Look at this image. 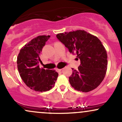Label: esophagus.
I'll use <instances>...</instances> for the list:
<instances>
[{"mask_svg": "<svg viewBox=\"0 0 122 122\" xmlns=\"http://www.w3.org/2000/svg\"><path fill=\"white\" fill-rule=\"evenodd\" d=\"M62 69H58V68H57V71H58V72H60V71H62Z\"/></svg>", "mask_w": 122, "mask_h": 122, "instance_id": "1", "label": "esophagus"}]
</instances>
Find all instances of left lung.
I'll return each instance as SVG.
<instances>
[{
  "instance_id": "8db88e82",
  "label": "left lung",
  "mask_w": 122,
  "mask_h": 122,
  "mask_svg": "<svg viewBox=\"0 0 122 122\" xmlns=\"http://www.w3.org/2000/svg\"><path fill=\"white\" fill-rule=\"evenodd\" d=\"M57 38L69 52L80 60L77 70L72 69L71 86L82 92L95 89L103 81L107 69V51L97 37L84 30L60 33Z\"/></svg>"
}]
</instances>
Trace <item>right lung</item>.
Here are the masks:
<instances>
[{"label": "right lung", "mask_w": 122, "mask_h": 122, "mask_svg": "<svg viewBox=\"0 0 122 122\" xmlns=\"http://www.w3.org/2000/svg\"><path fill=\"white\" fill-rule=\"evenodd\" d=\"M50 36H40L26 43L17 57V67L23 81L35 91L50 90L56 81L58 73L55 70L40 68V54Z\"/></svg>", "instance_id": "1"}]
</instances>
